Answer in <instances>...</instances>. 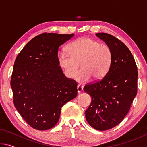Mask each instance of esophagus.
<instances>
[{
  "mask_svg": "<svg viewBox=\"0 0 147 147\" xmlns=\"http://www.w3.org/2000/svg\"><path fill=\"white\" fill-rule=\"evenodd\" d=\"M83 91V88L81 86L78 85V86H77V92H78V93H82V92Z\"/></svg>",
  "mask_w": 147,
  "mask_h": 147,
  "instance_id": "esophagus-1",
  "label": "esophagus"
}]
</instances>
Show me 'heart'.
<instances>
[{
    "mask_svg": "<svg viewBox=\"0 0 147 147\" xmlns=\"http://www.w3.org/2000/svg\"><path fill=\"white\" fill-rule=\"evenodd\" d=\"M67 49L69 53L59 52L58 63L70 78L76 76L81 64L82 69L76 77L79 82H88L91 78H102L110 68L112 52L107 45L84 37L72 41Z\"/></svg>",
    "mask_w": 147,
    "mask_h": 147,
    "instance_id": "heart-1",
    "label": "heart"
}]
</instances>
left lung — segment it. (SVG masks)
Listing matches in <instances>:
<instances>
[{"instance_id":"obj_1","label":"left lung","mask_w":147,"mask_h":147,"mask_svg":"<svg viewBox=\"0 0 147 147\" xmlns=\"http://www.w3.org/2000/svg\"><path fill=\"white\" fill-rule=\"evenodd\" d=\"M96 36L110 47L112 61L102 79L84 86V91L91 97L85 113L93 128L107 130L120 123L130 110L137 94L138 68L132 54L123 42L106 33Z\"/></svg>"}]
</instances>
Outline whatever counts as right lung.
<instances>
[{
	"mask_svg": "<svg viewBox=\"0 0 147 147\" xmlns=\"http://www.w3.org/2000/svg\"><path fill=\"white\" fill-rule=\"evenodd\" d=\"M74 34L43 33L17 55L11 78L14 106L32 128L46 130L56 125L61 108L77 95V83L66 78L59 65V47Z\"/></svg>",
	"mask_w": 147,
	"mask_h": 147,
	"instance_id": "obj_1",
	"label": "right lung"
}]
</instances>
